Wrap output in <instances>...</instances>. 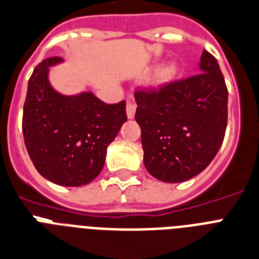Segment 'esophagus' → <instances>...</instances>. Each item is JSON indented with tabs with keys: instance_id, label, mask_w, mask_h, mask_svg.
<instances>
[{
	"instance_id": "obj_1",
	"label": "esophagus",
	"mask_w": 259,
	"mask_h": 259,
	"mask_svg": "<svg viewBox=\"0 0 259 259\" xmlns=\"http://www.w3.org/2000/svg\"><path fill=\"white\" fill-rule=\"evenodd\" d=\"M137 105L134 104L133 101H129L127 105H126V114H127V118H134V114H136Z\"/></svg>"
}]
</instances>
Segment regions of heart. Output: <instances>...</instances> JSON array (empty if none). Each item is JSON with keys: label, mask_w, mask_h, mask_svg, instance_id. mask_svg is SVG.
<instances>
[{"label": "heart", "mask_w": 259, "mask_h": 259, "mask_svg": "<svg viewBox=\"0 0 259 259\" xmlns=\"http://www.w3.org/2000/svg\"><path fill=\"white\" fill-rule=\"evenodd\" d=\"M174 73H176V66L174 65H166L162 69H159L158 73H157V81L161 82V83L169 81L174 75Z\"/></svg>", "instance_id": "obj_1"}]
</instances>
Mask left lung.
Segmentation results:
<instances>
[{"label":"left lung","instance_id":"8db88e82","mask_svg":"<svg viewBox=\"0 0 259 259\" xmlns=\"http://www.w3.org/2000/svg\"><path fill=\"white\" fill-rule=\"evenodd\" d=\"M198 74L155 90H137L136 121L144 163L163 182H184L207 167L228 125V88L213 54L203 50Z\"/></svg>","mask_w":259,"mask_h":259}]
</instances>
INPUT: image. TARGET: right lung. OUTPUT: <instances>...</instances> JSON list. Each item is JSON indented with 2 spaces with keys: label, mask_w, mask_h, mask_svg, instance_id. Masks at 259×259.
Masks as SVG:
<instances>
[{
  "label": "right lung",
  "mask_w": 259,
  "mask_h": 259,
  "mask_svg": "<svg viewBox=\"0 0 259 259\" xmlns=\"http://www.w3.org/2000/svg\"><path fill=\"white\" fill-rule=\"evenodd\" d=\"M35 66L22 115V132L31 162L46 180L61 186L92 182L104 167L106 149L126 122V102L105 104L92 92L64 96L52 88L49 66Z\"/></svg>",
  "instance_id": "obj_1"
}]
</instances>
